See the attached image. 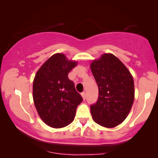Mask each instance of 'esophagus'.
Returning a JSON list of instances; mask_svg holds the SVG:
<instances>
[{"instance_id":"obj_1","label":"esophagus","mask_w":158,"mask_h":158,"mask_svg":"<svg viewBox=\"0 0 158 158\" xmlns=\"http://www.w3.org/2000/svg\"><path fill=\"white\" fill-rule=\"evenodd\" d=\"M81 94V97L83 98V99L85 100V99H86V94H85V92H82Z\"/></svg>"}]
</instances>
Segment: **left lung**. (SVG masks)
Masks as SVG:
<instances>
[{"label": "left lung", "mask_w": 158, "mask_h": 158, "mask_svg": "<svg viewBox=\"0 0 158 158\" xmlns=\"http://www.w3.org/2000/svg\"><path fill=\"white\" fill-rule=\"evenodd\" d=\"M99 88V97L90 106L94 122L106 128L122 123L129 114L135 86L131 74L122 61L110 53L103 54L90 64Z\"/></svg>", "instance_id": "8db88e82"}]
</instances>
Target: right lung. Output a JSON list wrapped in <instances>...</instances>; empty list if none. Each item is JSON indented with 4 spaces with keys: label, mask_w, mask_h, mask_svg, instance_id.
I'll use <instances>...</instances> for the list:
<instances>
[{
    "label": "right lung",
    "mask_w": 158,
    "mask_h": 158,
    "mask_svg": "<svg viewBox=\"0 0 158 158\" xmlns=\"http://www.w3.org/2000/svg\"><path fill=\"white\" fill-rule=\"evenodd\" d=\"M77 62L64 54L53 55L41 67L33 81L34 104L41 119L52 128H63L73 121L83 99L68 73Z\"/></svg>",
    "instance_id": "1"
}]
</instances>
